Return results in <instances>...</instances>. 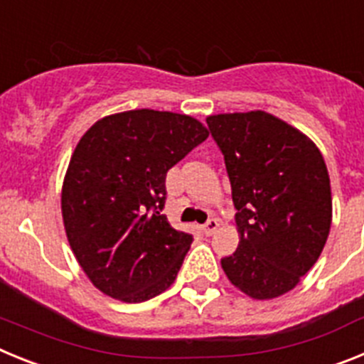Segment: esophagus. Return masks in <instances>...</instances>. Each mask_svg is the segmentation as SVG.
Returning a JSON list of instances; mask_svg holds the SVG:
<instances>
[{
	"label": "esophagus",
	"instance_id": "obj_1",
	"mask_svg": "<svg viewBox=\"0 0 364 364\" xmlns=\"http://www.w3.org/2000/svg\"><path fill=\"white\" fill-rule=\"evenodd\" d=\"M217 230H218V222L215 220V218H210V220L205 222L204 226H202V231H204L205 237H211Z\"/></svg>",
	"mask_w": 364,
	"mask_h": 364
}]
</instances>
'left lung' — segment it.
<instances>
[{
    "label": "left lung",
    "mask_w": 364,
    "mask_h": 364,
    "mask_svg": "<svg viewBox=\"0 0 364 364\" xmlns=\"http://www.w3.org/2000/svg\"><path fill=\"white\" fill-rule=\"evenodd\" d=\"M205 122L226 160L240 239L222 269L247 297H281L317 262L332 226L323 154L266 111L222 112Z\"/></svg>",
    "instance_id": "left-lung-1"
}]
</instances>
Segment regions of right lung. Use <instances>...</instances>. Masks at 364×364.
<instances>
[{"instance_id": "obj_1", "label": "right lung", "mask_w": 364, "mask_h": 364, "mask_svg": "<svg viewBox=\"0 0 364 364\" xmlns=\"http://www.w3.org/2000/svg\"><path fill=\"white\" fill-rule=\"evenodd\" d=\"M208 136L188 114L134 109L100 118L80 138L62 217L74 257L102 294L144 302L175 282L193 237L160 213L166 175Z\"/></svg>"}]
</instances>
